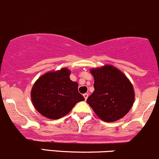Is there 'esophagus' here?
Here are the masks:
<instances>
[{"instance_id": "1", "label": "esophagus", "mask_w": 159, "mask_h": 159, "mask_svg": "<svg viewBox=\"0 0 159 159\" xmlns=\"http://www.w3.org/2000/svg\"><path fill=\"white\" fill-rule=\"evenodd\" d=\"M83 96H84V99H85V100H87V98H89V94H87V93H85V94H83Z\"/></svg>"}]
</instances>
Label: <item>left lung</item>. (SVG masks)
<instances>
[{
  "instance_id": "1",
  "label": "left lung",
  "mask_w": 159,
  "mask_h": 159,
  "mask_svg": "<svg viewBox=\"0 0 159 159\" xmlns=\"http://www.w3.org/2000/svg\"><path fill=\"white\" fill-rule=\"evenodd\" d=\"M94 91L87 102L104 121L113 122L123 118L132 107L134 91L129 78L112 65L92 68Z\"/></svg>"
}]
</instances>
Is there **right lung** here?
I'll return each instance as SVG.
<instances>
[{"label": "right lung", "mask_w": 159, "mask_h": 159, "mask_svg": "<svg viewBox=\"0 0 159 159\" xmlns=\"http://www.w3.org/2000/svg\"><path fill=\"white\" fill-rule=\"evenodd\" d=\"M70 70L63 68L40 77L32 87V103L40 114L50 119L66 115L84 98L78 91V84L70 79Z\"/></svg>", "instance_id": "right-lung-1"}]
</instances>
